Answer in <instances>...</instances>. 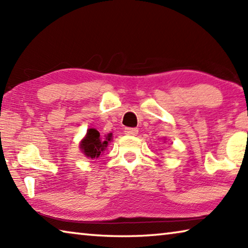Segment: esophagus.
I'll use <instances>...</instances> for the list:
<instances>
[{"instance_id":"esophagus-1","label":"esophagus","mask_w":248,"mask_h":248,"mask_svg":"<svg viewBox=\"0 0 248 248\" xmlns=\"http://www.w3.org/2000/svg\"><path fill=\"white\" fill-rule=\"evenodd\" d=\"M139 130L137 128H124V133L128 134V136H137Z\"/></svg>"}]
</instances>
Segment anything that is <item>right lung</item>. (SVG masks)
I'll list each match as a JSON object with an SVG mask.
<instances>
[{"mask_svg":"<svg viewBox=\"0 0 248 248\" xmlns=\"http://www.w3.org/2000/svg\"><path fill=\"white\" fill-rule=\"evenodd\" d=\"M111 140V134L103 139L96 129H89L84 139L79 143V149L84 153L86 157L95 159L99 157V155L106 150L108 142Z\"/></svg>","mask_w":248,"mask_h":248,"instance_id":"1","label":"right lung"}]
</instances>
